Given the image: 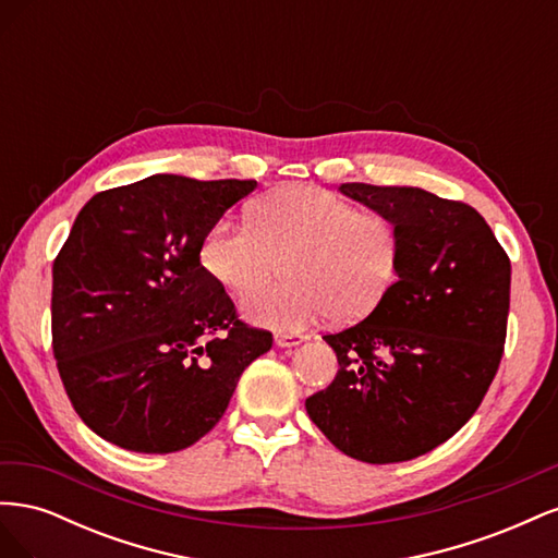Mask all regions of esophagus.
<instances>
[{
    "label": "esophagus",
    "mask_w": 558,
    "mask_h": 558,
    "mask_svg": "<svg viewBox=\"0 0 558 558\" xmlns=\"http://www.w3.org/2000/svg\"><path fill=\"white\" fill-rule=\"evenodd\" d=\"M305 340H307L305 335H286V332H277V335H275V344L281 347V349L298 347V344H302Z\"/></svg>",
    "instance_id": "1"
}]
</instances>
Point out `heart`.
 Wrapping results in <instances>:
<instances>
[{"instance_id": "heart-1", "label": "heart", "mask_w": 558, "mask_h": 558, "mask_svg": "<svg viewBox=\"0 0 558 558\" xmlns=\"http://www.w3.org/2000/svg\"><path fill=\"white\" fill-rule=\"evenodd\" d=\"M199 260L238 298L258 293L283 267L286 281L246 300L244 312L275 330H302L328 314H373L398 277L400 232L391 218L320 185H286L253 202L248 223H214Z\"/></svg>"}]
</instances>
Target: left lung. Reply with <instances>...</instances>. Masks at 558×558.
I'll return each instance as SVG.
<instances>
[{
  "label": "left lung",
  "mask_w": 558,
  "mask_h": 558,
  "mask_svg": "<svg viewBox=\"0 0 558 558\" xmlns=\"http://www.w3.org/2000/svg\"><path fill=\"white\" fill-rule=\"evenodd\" d=\"M340 191L391 218L400 265L373 314L324 335L340 369L305 408L351 459L410 461L459 433L498 373L510 258L465 202L410 185L342 183Z\"/></svg>",
  "instance_id": "1"
}]
</instances>
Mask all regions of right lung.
<instances>
[{
	"mask_svg": "<svg viewBox=\"0 0 558 558\" xmlns=\"http://www.w3.org/2000/svg\"><path fill=\"white\" fill-rule=\"evenodd\" d=\"M256 181L154 174L88 199L53 263L50 328L76 414L140 453L195 445L244 369L272 349L199 263V244Z\"/></svg>",
	"mask_w": 558,
	"mask_h": 558,
	"instance_id": "1",
	"label": "right lung"
}]
</instances>
